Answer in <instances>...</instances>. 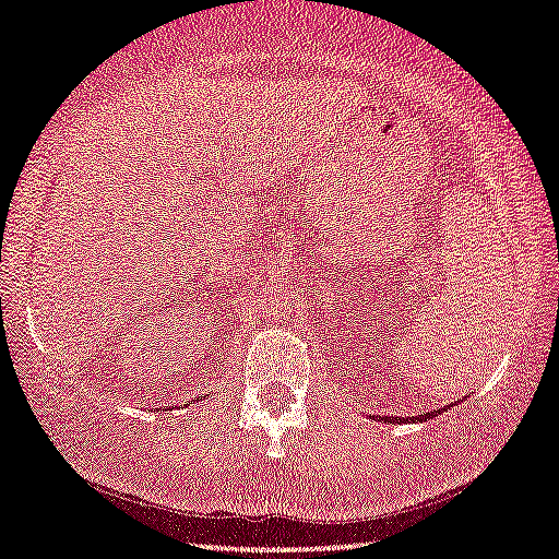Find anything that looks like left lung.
<instances>
[{
	"instance_id": "left-lung-1",
	"label": "left lung",
	"mask_w": 559,
	"mask_h": 559,
	"mask_svg": "<svg viewBox=\"0 0 559 559\" xmlns=\"http://www.w3.org/2000/svg\"><path fill=\"white\" fill-rule=\"evenodd\" d=\"M440 411H445V407H440ZM440 411H432V413H425V415H418V420H428V418H432V415H438ZM385 423H395L393 418H383Z\"/></svg>"
}]
</instances>
